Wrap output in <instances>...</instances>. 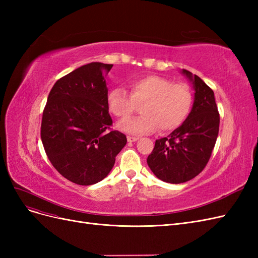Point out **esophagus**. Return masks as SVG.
<instances>
[{"mask_svg": "<svg viewBox=\"0 0 258 258\" xmlns=\"http://www.w3.org/2000/svg\"><path fill=\"white\" fill-rule=\"evenodd\" d=\"M127 140H128V142H136V141H138L139 140V138H137V137H128L127 138Z\"/></svg>", "mask_w": 258, "mask_h": 258, "instance_id": "obj_1", "label": "esophagus"}]
</instances>
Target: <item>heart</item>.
Segmentation results:
<instances>
[{"instance_id":"obj_1","label":"heart","mask_w":258,"mask_h":258,"mask_svg":"<svg viewBox=\"0 0 258 258\" xmlns=\"http://www.w3.org/2000/svg\"><path fill=\"white\" fill-rule=\"evenodd\" d=\"M130 93L116 87L106 96L107 108L120 120L119 130L129 135L152 134L158 128L161 132L175 130L186 120L192 106V92L188 85L172 83L166 77L147 75L132 81ZM144 104V116L124 121Z\"/></svg>"}]
</instances>
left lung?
I'll return each instance as SVG.
<instances>
[{
	"label": "left lung",
	"mask_w": 258,
	"mask_h": 258,
	"mask_svg": "<svg viewBox=\"0 0 258 258\" xmlns=\"http://www.w3.org/2000/svg\"><path fill=\"white\" fill-rule=\"evenodd\" d=\"M192 84L194 103L186 120L167 138L156 140L147 165L161 181L179 184L197 176L205 169L214 148L220 114L214 92L199 76L182 70Z\"/></svg>",
	"instance_id": "8db88e82"
}]
</instances>
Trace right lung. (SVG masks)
I'll list each match as a JSON object with an SVG mask.
<instances>
[{"label": "right lung", "instance_id": "obj_1", "mask_svg": "<svg viewBox=\"0 0 258 258\" xmlns=\"http://www.w3.org/2000/svg\"><path fill=\"white\" fill-rule=\"evenodd\" d=\"M112 67L91 62L61 77L44 108L41 138L46 155L54 169L75 184L102 181L127 143L121 132L110 131L105 75Z\"/></svg>", "mask_w": 258, "mask_h": 258}]
</instances>
